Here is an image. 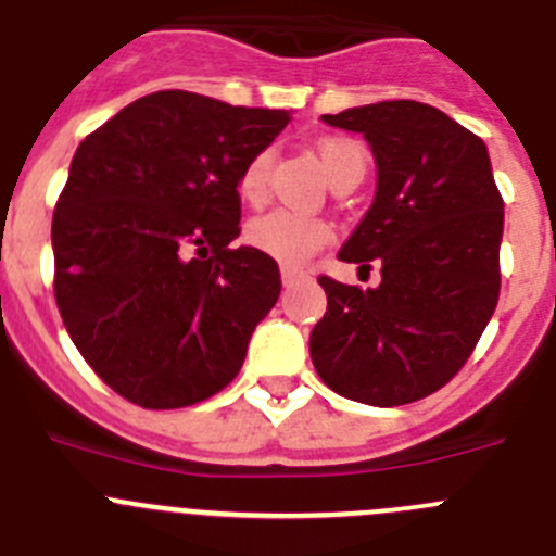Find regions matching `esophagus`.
Returning <instances> with one entry per match:
<instances>
[{"label": "esophagus", "mask_w": 556, "mask_h": 556, "mask_svg": "<svg viewBox=\"0 0 556 556\" xmlns=\"http://www.w3.org/2000/svg\"><path fill=\"white\" fill-rule=\"evenodd\" d=\"M299 279V271H290V268H282V285L288 288V285H293Z\"/></svg>", "instance_id": "esophagus-1"}]
</instances>
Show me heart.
Returning a JSON list of instances; mask_svg holds the SVG:
<instances>
[{
  "instance_id": "heart-1",
  "label": "heart",
  "mask_w": 556,
  "mask_h": 556,
  "mask_svg": "<svg viewBox=\"0 0 556 556\" xmlns=\"http://www.w3.org/2000/svg\"><path fill=\"white\" fill-rule=\"evenodd\" d=\"M315 154H318V163H321L324 174L332 185L349 174L365 172V149L352 138H324L315 147ZM271 168V149H260L247 160V166L241 168V177H238V193H241L243 202L260 204L266 199ZM329 235L332 232L324 222L288 213V210L254 218L247 229V238L254 249H260L288 268L304 266L329 241Z\"/></svg>"
}]
</instances>
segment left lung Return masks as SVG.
<instances>
[{"mask_svg": "<svg viewBox=\"0 0 556 556\" xmlns=\"http://www.w3.org/2000/svg\"><path fill=\"white\" fill-rule=\"evenodd\" d=\"M359 132L377 193L338 257L382 282L321 277L327 313L309 332L315 371L340 396L399 407L440 390L471 357L498 302L504 202L482 138L432 104L377 102L321 116Z\"/></svg>", "mask_w": 556, "mask_h": 556, "instance_id": "left-lung-1", "label": "left lung"}]
</instances>
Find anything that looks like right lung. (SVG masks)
<instances>
[{
  "label": "right lung",
  "mask_w": 556,
  "mask_h": 556,
  "mask_svg": "<svg viewBox=\"0 0 556 556\" xmlns=\"http://www.w3.org/2000/svg\"><path fill=\"white\" fill-rule=\"evenodd\" d=\"M290 122L191 91L135 99L77 147L52 218L54 299L118 396L188 407L227 388L277 304V260L241 235L238 177Z\"/></svg>",
  "instance_id": "1"
}]
</instances>
